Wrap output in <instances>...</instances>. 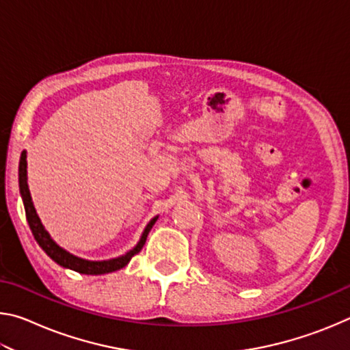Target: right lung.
I'll use <instances>...</instances> for the list:
<instances>
[{
    "instance_id": "right-lung-1",
    "label": "right lung",
    "mask_w": 350,
    "mask_h": 350,
    "mask_svg": "<svg viewBox=\"0 0 350 350\" xmlns=\"http://www.w3.org/2000/svg\"><path fill=\"white\" fill-rule=\"evenodd\" d=\"M26 167H27L26 151H23L21 159H20V170H18L20 171V191H21V196H23V202H25V210H26V217H27L29 227H31V230H32V234H33L35 241H37L40 247L46 252L47 256H51V259H54L57 264L62 265V267H66V269H70L74 271H79V273H83V275L111 273V271H116L118 269L125 267L129 260H131L134 254L139 253L140 248L144 247L145 241L148 238V233H150V230L152 228L154 222L157 221V217H154L152 221L146 225V228H145L144 234H142V239H140L139 244L135 245V248H133L131 252H128L125 256L109 259V260H97V262H96V260L80 259V258L74 256V254L68 253L66 250H63V248L58 247L55 242L51 239V236L47 234V232L43 228V225H41L37 213H35L32 199H31V193H29V187H27Z\"/></svg>"
}]
</instances>
